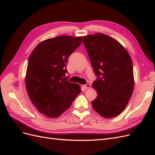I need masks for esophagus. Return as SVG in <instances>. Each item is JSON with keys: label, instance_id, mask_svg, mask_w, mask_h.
<instances>
[{"label": "esophagus", "instance_id": "1", "mask_svg": "<svg viewBox=\"0 0 155 155\" xmlns=\"http://www.w3.org/2000/svg\"><path fill=\"white\" fill-rule=\"evenodd\" d=\"M83 87L85 88V89H88V88H89L91 87V85L89 83H87V84H86V85H85L83 86Z\"/></svg>", "mask_w": 155, "mask_h": 155}]
</instances>
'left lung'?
<instances>
[{
    "label": "left lung",
    "instance_id": "left-lung-1",
    "mask_svg": "<svg viewBox=\"0 0 155 155\" xmlns=\"http://www.w3.org/2000/svg\"><path fill=\"white\" fill-rule=\"evenodd\" d=\"M83 44L97 76L92 83L97 96L92 106L104 118H114L124 110L133 94L130 56L118 41L101 33L84 36Z\"/></svg>",
    "mask_w": 155,
    "mask_h": 155
}]
</instances>
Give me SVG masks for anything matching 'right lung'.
I'll list each match as a JSON object with an SVG mask.
<instances>
[{"label":"right lung","instance_id":"1","mask_svg":"<svg viewBox=\"0 0 155 155\" xmlns=\"http://www.w3.org/2000/svg\"><path fill=\"white\" fill-rule=\"evenodd\" d=\"M82 43V37L58 36L37 45L29 58L26 88L41 114L57 118L81 92L80 86L67 81L68 58Z\"/></svg>","mask_w":155,"mask_h":155}]
</instances>
